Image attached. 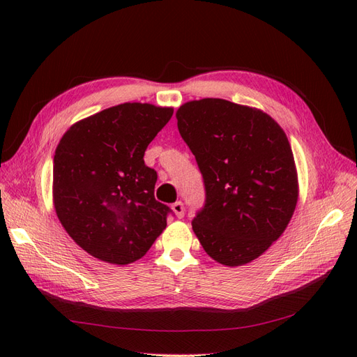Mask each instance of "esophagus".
<instances>
[{"label":"esophagus","instance_id":"34e87169","mask_svg":"<svg viewBox=\"0 0 357 357\" xmlns=\"http://www.w3.org/2000/svg\"><path fill=\"white\" fill-rule=\"evenodd\" d=\"M171 208H172V211L176 213V215L178 219H181L183 215H185V205H183L180 201H177V202H174L171 205Z\"/></svg>","mask_w":357,"mask_h":357}]
</instances>
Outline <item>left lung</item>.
<instances>
[{
    "mask_svg": "<svg viewBox=\"0 0 357 357\" xmlns=\"http://www.w3.org/2000/svg\"><path fill=\"white\" fill-rule=\"evenodd\" d=\"M176 117L207 192L193 232L215 262L250 264L282 236L296 208L287 135L265 112L220 98L188 101Z\"/></svg>",
    "mask_w": 357,
    "mask_h": 357,
    "instance_id": "left-lung-1",
    "label": "left lung"
}]
</instances>
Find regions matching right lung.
Instances as JSON below:
<instances>
[{"label":"right lung","mask_w":357,"mask_h":357,"mask_svg":"<svg viewBox=\"0 0 357 357\" xmlns=\"http://www.w3.org/2000/svg\"><path fill=\"white\" fill-rule=\"evenodd\" d=\"M172 107L123 102L73 123L53 158L52 198L63 229L86 253L113 265L142 259L174 214L155 199L144 152Z\"/></svg>","instance_id":"1"}]
</instances>
